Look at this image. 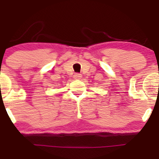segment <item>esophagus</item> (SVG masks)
Returning a JSON list of instances; mask_svg holds the SVG:
<instances>
[{"label":"esophagus","instance_id":"1","mask_svg":"<svg viewBox=\"0 0 159 159\" xmlns=\"http://www.w3.org/2000/svg\"><path fill=\"white\" fill-rule=\"evenodd\" d=\"M81 74H75L74 75V79H81Z\"/></svg>","mask_w":159,"mask_h":159}]
</instances>
